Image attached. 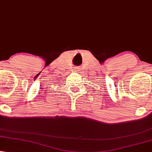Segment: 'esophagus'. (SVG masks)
<instances>
[{"instance_id":"34e87169","label":"esophagus","mask_w":152,"mask_h":152,"mask_svg":"<svg viewBox=\"0 0 152 152\" xmlns=\"http://www.w3.org/2000/svg\"><path fill=\"white\" fill-rule=\"evenodd\" d=\"M76 70H78V69H78V68H76Z\"/></svg>"}]
</instances>
